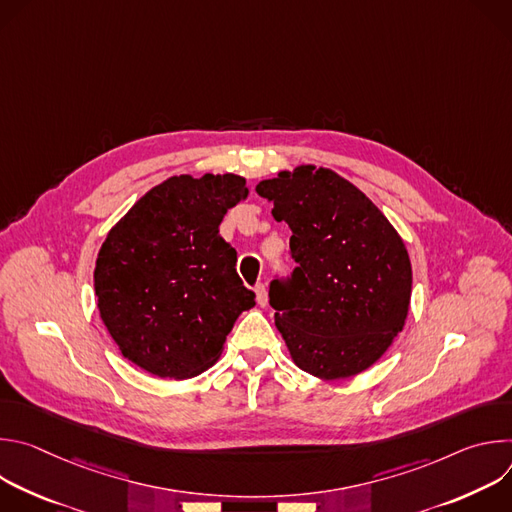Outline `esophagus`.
<instances>
[{
  "label": "esophagus",
  "instance_id": "1",
  "mask_svg": "<svg viewBox=\"0 0 512 512\" xmlns=\"http://www.w3.org/2000/svg\"><path fill=\"white\" fill-rule=\"evenodd\" d=\"M255 298H257L259 306L267 304V287H265V283H257L255 285Z\"/></svg>",
  "mask_w": 512,
  "mask_h": 512
}]
</instances>
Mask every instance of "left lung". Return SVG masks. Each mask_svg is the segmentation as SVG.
<instances>
[{
	"mask_svg": "<svg viewBox=\"0 0 512 512\" xmlns=\"http://www.w3.org/2000/svg\"><path fill=\"white\" fill-rule=\"evenodd\" d=\"M291 229L298 263L269 304L298 367L320 379L367 371L403 330L411 261L385 214L332 170L300 166L257 184Z\"/></svg>",
	"mask_w": 512,
	"mask_h": 512,
	"instance_id": "8db88e82",
	"label": "left lung"
}]
</instances>
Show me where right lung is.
Returning a JSON list of instances; mask_svg holds the SVG:
<instances>
[{"label":"right lung","mask_w":512,"mask_h":512,"mask_svg":"<svg viewBox=\"0 0 512 512\" xmlns=\"http://www.w3.org/2000/svg\"><path fill=\"white\" fill-rule=\"evenodd\" d=\"M249 188L235 174L174 176L141 196L101 245L95 294L121 354L162 379L196 377L221 356L255 294L218 235Z\"/></svg>","instance_id":"1"}]
</instances>
